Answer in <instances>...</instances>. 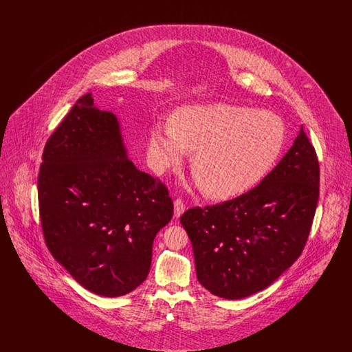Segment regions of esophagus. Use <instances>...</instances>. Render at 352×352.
Wrapping results in <instances>:
<instances>
[{
	"instance_id": "1",
	"label": "esophagus",
	"mask_w": 352,
	"mask_h": 352,
	"mask_svg": "<svg viewBox=\"0 0 352 352\" xmlns=\"http://www.w3.org/2000/svg\"><path fill=\"white\" fill-rule=\"evenodd\" d=\"M184 210H186V206H184V201L179 199V198H177V199L174 201V217H175V218H179V217L184 214Z\"/></svg>"
}]
</instances>
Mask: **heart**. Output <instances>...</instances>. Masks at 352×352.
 Here are the masks:
<instances>
[{
	"mask_svg": "<svg viewBox=\"0 0 352 352\" xmlns=\"http://www.w3.org/2000/svg\"><path fill=\"white\" fill-rule=\"evenodd\" d=\"M286 142L284 121L268 111L231 104L182 108L175 121H160L149 151L158 170L194 151L191 166L206 192L226 199L248 191L268 173Z\"/></svg>",
	"mask_w": 352,
	"mask_h": 352,
	"instance_id": "heart-1",
	"label": "heart"
}]
</instances>
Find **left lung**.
Wrapping results in <instances>:
<instances>
[{
    "mask_svg": "<svg viewBox=\"0 0 352 352\" xmlns=\"http://www.w3.org/2000/svg\"><path fill=\"white\" fill-rule=\"evenodd\" d=\"M318 198V158L301 126L293 146L254 188L181 217L198 281L226 300L268 287L301 256Z\"/></svg>",
    "mask_w": 352,
    "mask_h": 352,
    "instance_id": "obj_1",
    "label": "left lung"
}]
</instances>
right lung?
<instances>
[{
	"instance_id": "1",
	"label": "right lung",
	"mask_w": 352,
	"mask_h": 352,
	"mask_svg": "<svg viewBox=\"0 0 352 352\" xmlns=\"http://www.w3.org/2000/svg\"><path fill=\"white\" fill-rule=\"evenodd\" d=\"M74 104L42 154L38 201L54 258L87 290L120 297L151 270L155 234L173 218L168 188L128 158L118 118Z\"/></svg>"
}]
</instances>
